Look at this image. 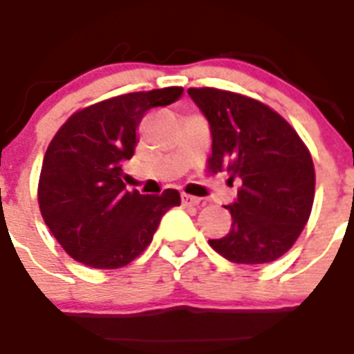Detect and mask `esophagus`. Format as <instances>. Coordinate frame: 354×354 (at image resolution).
Here are the masks:
<instances>
[{
	"label": "esophagus",
	"instance_id": "esophagus-1",
	"mask_svg": "<svg viewBox=\"0 0 354 354\" xmlns=\"http://www.w3.org/2000/svg\"><path fill=\"white\" fill-rule=\"evenodd\" d=\"M180 201H183V205L185 207H199V203H201V199L196 196H188V194H183L180 196Z\"/></svg>",
	"mask_w": 354,
	"mask_h": 354
}]
</instances>
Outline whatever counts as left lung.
Returning a JSON list of instances; mask_svg holds the SVG:
<instances>
[{
  "mask_svg": "<svg viewBox=\"0 0 354 354\" xmlns=\"http://www.w3.org/2000/svg\"><path fill=\"white\" fill-rule=\"evenodd\" d=\"M212 134V171L238 180L231 231L208 240L236 264H268L299 238L314 203V164L299 134L270 106L218 88H188Z\"/></svg>",
  "mask_w": 354,
  "mask_h": 354,
  "instance_id": "left-lung-1",
  "label": "left lung"
}]
</instances>
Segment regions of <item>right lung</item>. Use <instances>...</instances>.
Instances as JSON below:
<instances>
[{"instance_id":"add662e5","label":"right lung","mask_w":354,"mask_h":354,"mask_svg":"<svg viewBox=\"0 0 354 354\" xmlns=\"http://www.w3.org/2000/svg\"><path fill=\"white\" fill-rule=\"evenodd\" d=\"M180 95L179 86L118 95L75 112L55 134L44 157L38 203L72 259L97 270L127 266L151 243L162 216L180 205L177 190L142 196L125 190L122 179L144 114Z\"/></svg>"}]
</instances>
